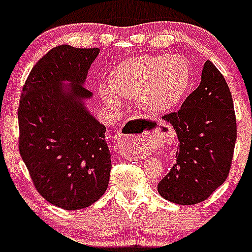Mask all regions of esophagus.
<instances>
[{
	"instance_id": "1",
	"label": "esophagus",
	"mask_w": 252,
	"mask_h": 252,
	"mask_svg": "<svg viewBox=\"0 0 252 252\" xmlns=\"http://www.w3.org/2000/svg\"><path fill=\"white\" fill-rule=\"evenodd\" d=\"M142 141H144L142 137L133 136L130 128H125L120 133L117 145L122 157L126 159H136L139 155L140 144H142Z\"/></svg>"
}]
</instances>
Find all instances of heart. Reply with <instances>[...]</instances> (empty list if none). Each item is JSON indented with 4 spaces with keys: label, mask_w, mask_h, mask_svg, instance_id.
Returning <instances> with one entry per match:
<instances>
[{
    "label": "heart",
    "mask_w": 252,
    "mask_h": 252,
    "mask_svg": "<svg viewBox=\"0 0 252 252\" xmlns=\"http://www.w3.org/2000/svg\"><path fill=\"white\" fill-rule=\"evenodd\" d=\"M110 87L102 90L107 102L117 104L122 97L137 98L151 113L173 110L186 94L190 82L188 64L178 55H140L116 66Z\"/></svg>",
    "instance_id": "heart-1"
}]
</instances>
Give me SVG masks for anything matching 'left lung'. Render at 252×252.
I'll list each match as a JSON object with an SVG mask.
<instances>
[{
    "label": "left lung",
    "mask_w": 252,
    "mask_h": 252,
    "mask_svg": "<svg viewBox=\"0 0 252 252\" xmlns=\"http://www.w3.org/2000/svg\"><path fill=\"white\" fill-rule=\"evenodd\" d=\"M162 119L174 127L179 145L158 192L183 206L206 201L228 177L237 137L232 95L212 62L204 63L201 83L180 110Z\"/></svg>",
    "instance_id": "obj_1"
}]
</instances>
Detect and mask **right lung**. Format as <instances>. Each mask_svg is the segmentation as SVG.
Returning <instances> with one entry per match:
<instances>
[{
	"instance_id": "right-lung-1",
	"label": "right lung",
	"mask_w": 252,
	"mask_h": 252,
	"mask_svg": "<svg viewBox=\"0 0 252 252\" xmlns=\"http://www.w3.org/2000/svg\"><path fill=\"white\" fill-rule=\"evenodd\" d=\"M98 48L59 45L31 69L19 110V150L37 192L66 211L104 194L111 173L106 127L84 104V88Z\"/></svg>"
}]
</instances>
